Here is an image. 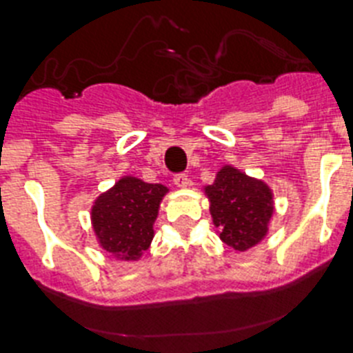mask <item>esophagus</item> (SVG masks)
<instances>
[{
	"label": "esophagus",
	"mask_w": 353,
	"mask_h": 353,
	"mask_svg": "<svg viewBox=\"0 0 353 353\" xmlns=\"http://www.w3.org/2000/svg\"><path fill=\"white\" fill-rule=\"evenodd\" d=\"M188 183H190V179H188L186 174H176V176H174V185H176L177 188H185V186H188Z\"/></svg>",
	"instance_id": "1"
}]
</instances>
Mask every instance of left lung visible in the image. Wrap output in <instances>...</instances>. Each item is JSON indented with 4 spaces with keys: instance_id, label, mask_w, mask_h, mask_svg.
Masks as SVG:
<instances>
[{
    "instance_id": "obj_1",
    "label": "left lung",
    "mask_w": 353,
    "mask_h": 353,
    "mask_svg": "<svg viewBox=\"0 0 353 353\" xmlns=\"http://www.w3.org/2000/svg\"><path fill=\"white\" fill-rule=\"evenodd\" d=\"M204 192L222 242L245 251L265 236L272 215V194L268 185L236 168L224 167Z\"/></svg>"
}]
</instances>
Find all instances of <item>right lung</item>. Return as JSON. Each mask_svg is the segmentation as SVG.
Returning a JSON list of instances; mask_svg holds the SVG:
<instances>
[{"instance_id": "obj_1", "label": "right lung", "mask_w": 353, "mask_h": 353, "mask_svg": "<svg viewBox=\"0 0 353 353\" xmlns=\"http://www.w3.org/2000/svg\"><path fill=\"white\" fill-rule=\"evenodd\" d=\"M167 186L121 177L94 201L93 230L103 250L121 260L140 259L154 236L152 224Z\"/></svg>"}]
</instances>
